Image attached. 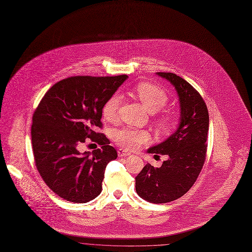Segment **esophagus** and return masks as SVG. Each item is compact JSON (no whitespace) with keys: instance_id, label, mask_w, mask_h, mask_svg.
Here are the masks:
<instances>
[{"instance_id":"1","label":"esophagus","mask_w":252,"mask_h":252,"mask_svg":"<svg viewBox=\"0 0 252 252\" xmlns=\"http://www.w3.org/2000/svg\"><path fill=\"white\" fill-rule=\"evenodd\" d=\"M118 154H119L120 157H125V156H129V155H130V152H128V151L126 150V149L120 148V149L118 150Z\"/></svg>"}]
</instances>
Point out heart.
<instances>
[{"label":"heart","instance_id":"obj_1","mask_svg":"<svg viewBox=\"0 0 252 252\" xmlns=\"http://www.w3.org/2000/svg\"><path fill=\"white\" fill-rule=\"evenodd\" d=\"M134 95L140 101L142 106L149 113H156L160 111L168 101L166 93L159 87L149 83H141L134 88ZM122 97L120 94L112 95L104 104L102 109L103 117L106 121L114 123L117 121L119 108L121 106ZM160 126L167 129L172 126V120L170 117L161 116L159 118ZM149 135L144 130H138L133 128L125 127L116 130L114 133L115 140L122 146L129 149L138 147L139 144L146 141Z\"/></svg>","mask_w":252,"mask_h":252}]
</instances>
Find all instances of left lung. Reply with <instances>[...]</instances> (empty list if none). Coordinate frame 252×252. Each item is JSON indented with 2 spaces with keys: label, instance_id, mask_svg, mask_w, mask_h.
<instances>
[{
  "label": "left lung",
  "instance_id": "obj_1",
  "mask_svg": "<svg viewBox=\"0 0 252 252\" xmlns=\"http://www.w3.org/2000/svg\"><path fill=\"white\" fill-rule=\"evenodd\" d=\"M176 90L180 118L176 130L164 141L147 149L148 153L167 155L161 167L147 163L135 177L139 197L155 204L172 202L186 194L196 182L205 162L209 112L201 95L183 78L157 72Z\"/></svg>",
  "mask_w": 252,
  "mask_h": 252
}]
</instances>
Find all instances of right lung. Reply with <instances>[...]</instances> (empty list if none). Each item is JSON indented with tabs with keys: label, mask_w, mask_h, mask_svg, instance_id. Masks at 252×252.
Listing matches in <instances>:
<instances>
[{
	"label": "right lung",
	"mask_w": 252,
	"mask_h": 252,
	"mask_svg": "<svg viewBox=\"0 0 252 252\" xmlns=\"http://www.w3.org/2000/svg\"><path fill=\"white\" fill-rule=\"evenodd\" d=\"M127 79L75 76L57 82L45 93L32 117V142L37 170L46 185L62 199L87 203L102 192L108 163L117 150L103 133L102 109ZM87 137L102 145L81 154L77 145Z\"/></svg>",
	"instance_id": "right-lung-1"
}]
</instances>
